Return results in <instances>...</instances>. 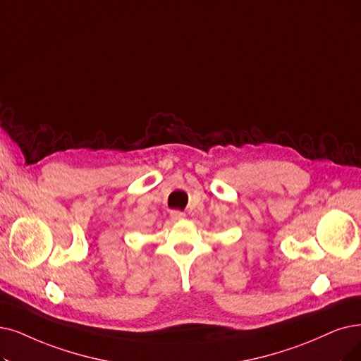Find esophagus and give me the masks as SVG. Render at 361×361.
<instances>
[{
    "label": "esophagus",
    "mask_w": 361,
    "mask_h": 361,
    "mask_svg": "<svg viewBox=\"0 0 361 361\" xmlns=\"http://www.w3.org/2000/svg\"><path fill=\"white\" fill-rule=\"evenodd\" d=\"M170 218H171V221H182L185 218V213L179 212V210H171Z\"/></svg>",
    "instance_id": "esophagus-1"
}]
</instances>
